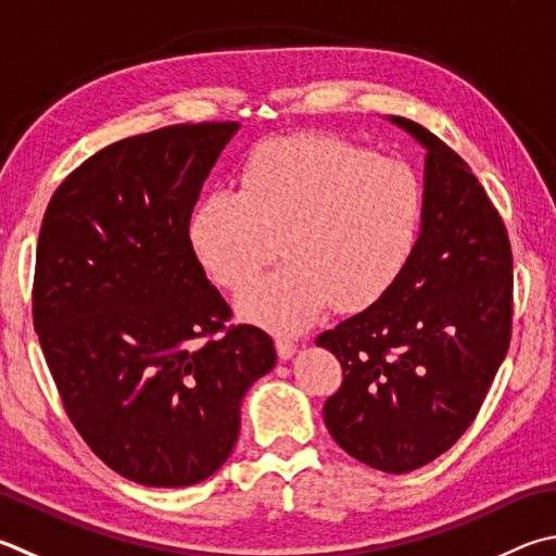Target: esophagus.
Instances as JSON below:
<instances>
[{
  "label": "esophagus",
  "instance_id": "34e87169",
  "mask_svg": "<svg viewBox=\"0 0 556 556\" xmlns=\"http://www.w3.org/2000/svg\"><path fill=\"white\" fill-rule=\"evenodd\" d=\"M275 345H277V355H279L281 359H291V357L296 355V342L291 340V338L279 336V338L275 340Z\"/></svg>",
  "mask_w": 556,
  "mask_h": 556
}]
</instances>
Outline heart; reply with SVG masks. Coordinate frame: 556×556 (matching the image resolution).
Here are the masks:
<instances>
[{
	"label": "heart",
	"mask_w": 556,
	"mask_h": 556,
	"mask_svg": "<svg viewBox=\"0 0 556 556\" xmlns=\"http://www.w3.org/2000/svg\"><path fill=\"white\" fill-rule=\"evenodd\" d=\"M422 189L401 160L338 136L271 138L248 153L236 189L189 216V243L216 285L245 287L281 248L277 271L238 296L240 316L275 332L311 328L332 304L362 311L396 285L416 248Z\"/></svg>",
	"instance_id": "1"
}]
</instances>
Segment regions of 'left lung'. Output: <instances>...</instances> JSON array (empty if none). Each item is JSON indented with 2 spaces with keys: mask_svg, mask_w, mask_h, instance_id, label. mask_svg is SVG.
Segmentation results:
<instances>
[{
  "mask_svg": "<svg viewBox=\"0 0 556 556\" xmlns=\"http://www.w3.org/2000/svg\"><path fill=\"white\" fill-rule=\"evenodd\" d=\"M426 148L420 233L387 294L318 336L342 365L326 401L332 440L367 467L406 473L440 457L477 418L510 345L506 226L469 165L416 121Z\"/></svg>",
  "mask_w": 556,
  "mask_h": 556,
  "instance_id": "obj_1",
  "label": "left lung"
}]
</instances>
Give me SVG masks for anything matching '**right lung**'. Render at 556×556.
<instances>
[{
	"label": "right lung",
	"mask_w": 556,
	"mask_h": 556,
	"mask_svg": "<svg viewBox=\"0 0 556 556\" xmlns=\"http://www.w3.org/2000/svg\"><path fill=\"white\" fill-rule=\"evenodd\" d=\"M240 124H179L99 150L55 189L36 250L34 328L70 420L143 486L208 479L236 447L271 338L230 306L189 216Z\"/></svg>",
	"instance_id": "1"
}]
</instances>
